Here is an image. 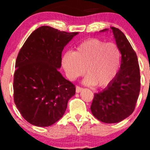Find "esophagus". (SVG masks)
Instances as JSON below:
<instances>
[{"label":"esophagus","mask_w":150,"mask_h":150,"mask_svg":"<svg viewBox=\"0 0 150 150\" xmlns=\"http://www.w3.org/2000/svg\"><path fill=\"white\" fill-rule=\"evenodd\" d=\"M82 89H83V88H82V87H80V86H76V92H77V93L80 92L82 90Z\"/></svg>","instance_id":"34e87169"}]
</instances>
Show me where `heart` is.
<instances>
[{
	"mask_svg": "<svg viewBox=\"0 0 150 150\" xmlns=\"http://www.w3.org/2000/svg\"><path fill=\"white\" fill-rule=\"evenodd\" d=\"M121 63V51L115 43L89 39L80 43L75 51L65 53L62 65L68 79L74 80L85 73V82L103 87L116 77Z\"/></svg>",
	"mask_w": 150,
	"mask_h": 150,
	"instance_id": "obj_1",
	"label": "heart"
}]
</instances>
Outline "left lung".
<instances>
[{"instance_id": "obj_1", "label": "left lung", "mask_w": 150, "mask_h": 150, "mask_svg": "<svg viewBox=\"0 0 150 150\" xmlns=\"http://www.w3.org/2000/svg\"><path fill=\"white\" fill-rule=\"evenodd\" d=\"M111 30L121 51L120 68L107 87L94 94L90 107L94 116L106 123H118L131 115L140 90V67L135 51L119 29Z\"/></svg>"}]
</instances>
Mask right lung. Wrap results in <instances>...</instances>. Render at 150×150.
Masks as SVG:
<instances>
[{
	"mask_svg": "<svg viewBox=\"0 0 150 150\" xmlns=\"http://www.w3.org/2000/svg\"><path fill=\"white\" fill-rule=\"evenodd\" d=\"M78 32L49 26L34 30L19 51L13 80L15 104L22 117L39 127L51 125L64 114L75 86L62 76V51Z\"/></svg>",
	"mask_w": 150,
	"mask_h": 150,
	"instance_id": "right-lung-1",
	"label": "right lung"
}]
</instances>
